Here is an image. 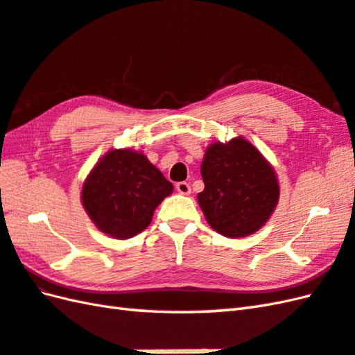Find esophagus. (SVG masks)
I'll list each match as a JSON object with an SVG mask.
<instances>
[{
    "label": "esophagus",
    "instance_id": "obj_1",
    "mask_svg": "<svg viewBox=\"0 0 355 355\" xmlns=\"http://www.w3.org/2000/svg\"><path fill=\"white\" fill-rule=\"evenodd\" d=\"M176 190L179 194H184V196H188L191 193V187L188 182H178L176 184Z\"/></svg>",
    "mask_w": 355,
    "mask_h": 355
}]
</instances>
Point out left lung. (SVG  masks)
<instances>
[{"label": "left lung", "mask_w": 355, "mask_h": 355, "mask_svg": "<svg viewBox=\"0 0 355 355\" xmlns=\"http://www.w3.org/2000/svg\"><path fill=\"white\" fill-rule=\"evenodd\" d=\"M198 202L212 230L230 239L257 232L277 208L279 184L272 165L243 137L211 144Z\"/></svg>", "instance_id": "8db88e82"}]
</instances>
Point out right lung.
<instances>
[{
    "label": "right lung",
    "mask_w": 355,
    "mask_h": 355,
    "mask_svg": "<svg viewBox=\"0 0 355 355\" xmlns=\"http://www.w3.org/2000/svg\"><path fill=\"white\" fill-rule=\"evenodd\" d=\"M173 191V184L132 148L109 150L82 188V203L101 232L130 239L150 225L153 212Z\"/></svg>",
    "instance_id": "add662e5"
}]
</instances>
